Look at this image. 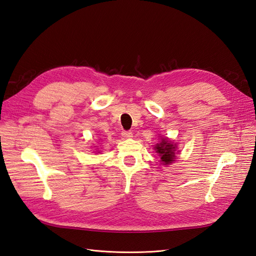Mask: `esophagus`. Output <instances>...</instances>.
Instances as JSON below:
<instances>
[{
	"label": "esophagus",
	"instance_id": "esophagus-1",
	"mask_svg": "<svg viewBox=\"0 0 256 256\" xmlns=\"http://www.w3.org/2000/svg\"><path fill=\"white\" fill-rule=\"evenodd\" d=\"M122 136L124 138H132V132H131V131H122Z\"/></svg>",
	"mask_w": 256,
	"mask_h": 256
}]
</instances>
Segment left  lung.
I'll use <instances>...</instances> for the list:
<instances>
[{
  "instance_id": "left-lung-1",
  "label": "left lung",
  "mask_w": 256,
  "mask_h": 256,
  "mask_svg": "<svg viewBox=\"0 0 256 256\" xmlns=\"http://www.w3.org/2000/svg\"><path fill=\"white\" fill-rule=\"evenodd\" d=\"M154 150L159 154L162 164L168 166L171 164L176 159V152L180 150H177V144L173 143L168 138H161V141L154 145Z\"/></svg>"
}]
</instances>
